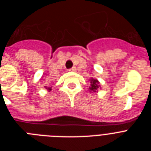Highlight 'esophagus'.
<instances>
[{
  "label": "esophagus",
  "instance_id": "obj_1",
  "mask_svg": "<svg viewBox=\"0 0 151 151\" xmlns=\"http://www.w3.org/2000/svg\"><path fill=\"white\" fill-rule=\"evenodd\" d=\"M69 71H71V72H76V66H73L71 69H69Z\"/></svg>",
  "mask_w": 151,
  "mask_h": 151
}]
</instances>
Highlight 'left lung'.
Instances as JSON below:
<instances>
[{"label": "left lung", "mask_w": 151, "mask_h": 151, "mask_svg": "<svg viewBox=\"0 0 151 151\" xmlns=\"http://www.w3.org/2000/svg\"><path fill=\"white\" fill-rule=\"evenodd\" d=\"M99 82L97 79L91 78V86L89 87V90L91 91V92H96L97 91V89L99 88Z\"/></svg>", "instance_id": "left-lung-1"}]
</instances>
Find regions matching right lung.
I'll list each match as a JSON object with an SVG mask.
<instances>
[{"mask_svg":"<svg viewBox=\"0 0 151 151\" xmlns=\"http://www.w3.org/2000/svg\"><path fill=\"white\" fill-rule=\"evenodd\" d=\"M45 88H46L47 90H48V91H51V88H50V87H45Z\"/></svg>","mask_w":151,"mask_h":151,"instance_id":"1","label":"right lung"}]
</instances>
